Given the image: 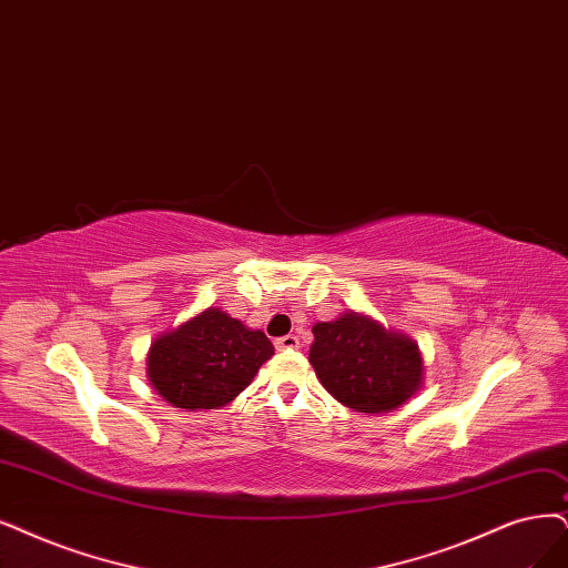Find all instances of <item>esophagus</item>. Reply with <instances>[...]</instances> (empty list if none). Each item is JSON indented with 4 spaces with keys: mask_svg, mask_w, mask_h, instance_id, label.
I'll return each mask as SVG.
<instances>
[{
    "mask_svg": "<svg viewBox=\"0 0 568 568\" xmlns=\"http://www.w3.org/2000/svg\"><path fill=\"white\" fill-rule=\"evenodd\" d=\"M276 348L278 351H297L300 348V339L295 337V334H285V337L276 339Z\"/></svg>",
    "mask_w": 568,
    "mask_h": 568,
    "instance_id": "obj_1",
    "label": "esophagus"
}]
</instances>
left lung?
I'll return each instance as SVG.
<instances>
[{
	"mask_svg": "<svg viewBox=\"0 0 568 568\" xmlns=\"http://www.w3.org/2000/svg\"><path fill=\"white\" fill-rule=\"evenodd\" d=\"M308 363L334 400L365 414L405 405L424 379L418 346L358 313L313 325Z\"/></svg>",
	"mask_w": 568,
	"mask_h": 568,
	"instance_id": "obj_1",
	"label": "left lung"
}]
</instances>
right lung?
<instances>
[{
    "label": "right lung",
    "instance_id": "obj_1",
    "mask_svg": "<svg viewBox=\"0 0 568 568\" xmlns=\"http://www.w3.org/2000/svg\"><path fill=\"white\" fill-rule=\"evenodd\" d=\"M271 355L264 332L207 308L152 344L146 374L173 407L215 409L245 390Z\"/></svg>",
    "mask_w": 568,
    "mask_h": 568
}]
</instances>
